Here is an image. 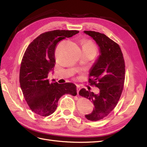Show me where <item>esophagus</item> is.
I'll return each instance as SVG.
<instances>
[{
	"label": "esophagus",
	"instance_id": "esophagus-1",
	"mask_svg": "<svg viewBox=\"0 0 147 147\" xmlns=\"http://www.w3.org/2000/svg\"><path fill=\"white\" fill-rule=\"evenodd\" d=\"M76 90H77V93H78V94H79V92H80V90H81V87H80V86H77Z\"/></svg>",
	"mask_w": 147,
	"mask_h": 147
}]
</instances>
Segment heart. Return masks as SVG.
<instances>
[{
  "mask_svg": "<svg viewBox=\"0 0 147 147\" xmlns=\"http://www.w3.org/2000/svg\"><path fill=\"white\" fill-rule=\"evenodd\" d=\"M82 49H90L96 51V47L92 42L88 41V40H86L83 43Z\"/></svg>",
  "mask_w": 147,
  "mask_h": 147,
  "instance_id": "obj_1",
  "label": "heart"
}]
</instances>
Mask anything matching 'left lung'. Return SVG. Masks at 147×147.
Listing matches in <instances>:
<instances>
[{"mask_svg":"<svg viewBox=\"0 0 147 147\" xmlns=\"http://www.w3.org/2000/svg\"><path fill=\"white\" fill-rule=\"evenodd\" d=\"M99 47L98 59L90 69L89 83L100 90L98 94L82 88L80 95L91 100L94 108L85 115L90 121L103 119L111 113L119 100L125 79V63L119 45L103 33L84 31Z\"/></svg>","mask_w":147,"mask_h":147,"instance_id":"left-lung-1","label":"left lung"}]
</instances>
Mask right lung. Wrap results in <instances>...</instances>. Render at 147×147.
Returning <instances> with one entry per match:
<instances>
[{
	"label": "right lung",
	"instance_id": "add662e5",
	"mask_svg": "<svg viewBox=\"0 0 147 147\" xmlns=\"http://www.w3.org/2000/svg\"><path fill=\"white\" fill-rule=\"evenodd\" d=\"M79 31L54 30L43 33L31 42L22 59L20 83L30 109L40 116L54 113L58 101L65 94L75 96L76 86L72 83H50L48 75L55 64V50L57 43Z\"/></svg>",
	"mask_w": 147,
	"mask_h": 147
}]
</instances>
